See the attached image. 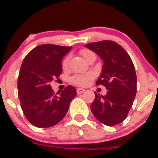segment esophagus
<instances>
[{
    "instance_id": "1",
    "label": "esophagus",
    "mask_w": 158,
    "mask_h": 158,
    "mask_svg": "<svg viewBox=\"0 0 158 158\" xmlns=\"http://www.w3.org/2000/svg\"><path fill=\"white\" fill-rule=\"evenodd\" d=\"M85 91V90L83 89V88H77V94H82V93H83Z\"/></svg>"
}]
</instances>
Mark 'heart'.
I'll return each instance as SVG.
<instances>
[{
	"instance_id": "obj_1",
	"label": "heart",
	"mask_w": 158,
	"mask_h": 158,
	"mask_svg": "<svg viewBox=\"0 0 158 158\" xmlns=\"http://www.w3.org/2000/svg\"><path fill=\"white\" fill-rule=\"evenodd\" d=\"M81 54L85 58V60L88 59V57L90 55L93 54L92 52L88 50V49H83L81 51ZM69 64V56L66 57L65 59L63 60L62 67L64 69H66L68 67ZM94 75L93 73H81V74H76L73 76L70 79L72 83L75 84V85H78V86L85 87L88 86V85L91 84L92 80L94 79Z\"/></svg>"
}]
</instances>
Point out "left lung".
I'll return each mask as SVG.
<instances>
[{"label":"left lung","mask_w":158,"mask_h":158,"mask_svg":"<svg viewBox=\"0 0 158 158\" xmlns=\"http://www.w3.org/2000/svg\"><path fill=\"white\" fill-rule=\"evenodd\" d=\"M85 47L102 60L96 85H104L108 90L104 96L95 93L91 110L100 123L113 127L126 119L136 97L134 65L127 51L115 42L104 40L88 43Z\"/></svg>","instance_id":"obj_1"}]
</instances>
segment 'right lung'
Listing matches in <instances>:
<instances>
[{
	"mask_svg": "<svg viewBox=\"0 0 158 158\" xmlns=\"http://www.w3.org/2000/svg\"><path fill=\"white\" fill-rule=\"evenodd\" d=\"M71 49L40 45L24 59L18 79L19 98L25 117L35 127L47 128L60 123L77 95L76 89L71 85L59 93L60 95H55L49 85L62 73V59Z\"/></svg>",
	"mask_w": 158,
	"mask_h": 158,
	"instance_id": "obj_1",
	"label": "right lung"
}]
</instances>
